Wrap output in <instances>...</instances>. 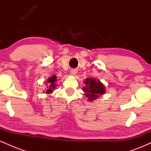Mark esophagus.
Listing matches in <instances>:
<instances>
[{"instance_id": "obj_1", "label": "esophagus", "mask_w": 151, "mask_h": 151, "mask_svg": "<svg viewBox=\"0 0 151 151\" xmlns=\"http://www.w3.org/2000/svg\"><path fill=\"white\" fill-rule=\"evenodd\" d=\"M70 73H71V74H72V75H75V74L77 73V71L76 70H71Z\"/></svg>"}]
</instances>
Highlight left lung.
Here are the masks:
<instances>
[{"label": "left lung", "instance_id": "8db88e82", "mask_svg": "<svg viewBox=\"0 0 151 151\" xmlns=\"http://www.w3.org/2000/svg\"><path fill=\"white\" fill-rule=\"evenodd\" d=\"M85 86L83 87L84 95L90 101L96 99L99 95L105 93V86L101 81L91 78H86L84 81Z\"/></svg>", "mask_w": 151, "mask_h": 151}]
</instances>
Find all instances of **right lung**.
Here are the masks:
<instances>
[{
    "label": "right lung",
    "mask_w": 151,
    "mask_h": 151,
    "mask_svg": "<svg viewBox=\"0 0 151 151\" xmlns=\"http://www.w3.org/2000/svg\"><path fill=\"white\" fill-rule=\"evenodd\" d=\"M57 77L55 75L52 76L49 79H47V90H46V93H52L53 91V89H55L56 87V81H57Z\"/></svg>",
    "instance_id": "add662e5"
}]
</instances>
